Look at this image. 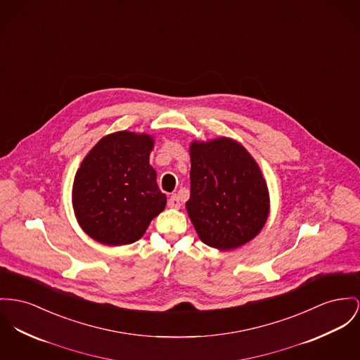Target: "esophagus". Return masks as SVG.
Segmentation results:
<instances>
[{
    "instance_id": "esophagus-1",
    "label": "esophagus",
    "mask_w": 360,
    "mask_h": 360,
    "mask_svg": "<svg viewBox=\"0 0 360 360\" xmlns=\"http://www.w3.org/2000/svg\"><path fill=\"white\" fill-rule=\"evenodd\" d=\"M168 206L170 209H180L181 202H180V199H179V196H177L176 193H174V195H172V196L169 198Z\"/></svg>"
}]
</instances>
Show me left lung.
Here are the masks:
<instances>
[{
    "mask_svg": "<svg viewBox=\"0 0 360 360\" xmlns=\"http://www.w3.org/2000/svg\"><path fill=\"white\" fill-rule=\"evenodd\" d=\"M191 195L186 203L205 244L233 250L254 239L269 216L270 199L262 172L233 139L192 142Z\"/></svg>",
    "mask_w": 360,
    "mask_h": 360,
    "instance_id": "8db88e82",
    "label": "left lung"
}]
</instances>
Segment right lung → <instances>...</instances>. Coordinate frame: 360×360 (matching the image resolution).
<instances>
[{
	"mask_svg": "<svg viewBox=\"0 0 360 360\" xmlns=\"http://www.w3.org/2000/svg\"><path fill=\"white\" fill-rule=\"evenodd\" d=\"M153 136L120 131L103 136L84 157L72 188L82 229L108 245L141 239L167 205L157 173L148 164Z\"/></svg>",
	"mask_w": 360,
	"mask_h": 360,
	"instance_id": "1",
	"label": "right lung"
}]
</instances>
